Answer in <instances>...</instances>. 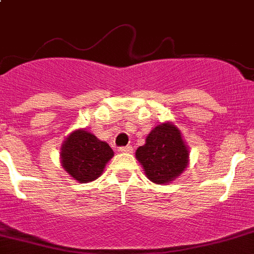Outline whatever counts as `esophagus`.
<instances>
[{
  "label": "esophagus",
  "mask_w": 254,
  "mask_h": 254,
  "mask_svg": "<svg viewBox=\"0 0 254 254\" xmlns=\"http://www.w3.org/2000/svg\"><path fill=\"white\" fill-rule=\"evenodd\" d=\"M131 147L130 145H127V147H120L119 148V152L120 153H131Z\"/></svg>",
  "instance_id": "34e87169"
}]
</instances>
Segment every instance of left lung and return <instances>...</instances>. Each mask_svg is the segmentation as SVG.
<instances>
[{
    "instance_id": "1",
    "label": "left lung",
    "mask_w": 254,
    "mask_h": 254,
    "mask_svg": "<svg viewBox=\"0 0 254 254\" xmlns=\"http://www.w3.org/2000/svg\"><path fill=\"white\" fill-rule=\"evenodd\" d=\"M189 155V148L182 139L181 131L171 123L153 127L145 144L135 152L144 173L157 185L175 181L186 170Z\"/></svg>"
}]
</instances>
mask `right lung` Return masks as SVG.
Returning <instances> with one entry per match:
<instances>
[{
  "label": "right lung",
  "mask_w": 254,
  "mask_h": 254,
  "mask_svg": "<svg viewBox=\"0 0 254 254\" xmlns=\"http://www.w3.org/2000/svg\"><path fill=\"white\" fill-rule=\"evenodd\" d=\"M61 150L62 167L79 184L99 178L107 162L114 157L110 145L86 129L70 132Z\"/></svg>",
  "instance_id": "right-lung-1"
}]
</instances>
